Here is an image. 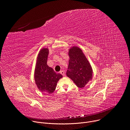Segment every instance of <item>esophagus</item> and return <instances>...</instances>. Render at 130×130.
Wrapping results in <instances>:
<instances>
[{"label":"esophagus","instance_id":"obj_1","mask_svg":"<svg viewBox=\"0 0 130 130\" xmlns=\"http://www.w3.org/2000/svg\"><path fill=\"white\" fill-rule=\"evenodd\" d=\"M60 73L63 76H65V72H64V71H60Z\"/></svg>","mask_w":130,"mask_h":130}]
</instances>
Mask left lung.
I'll return each mask as SVG.
<instances>
[{
    "label": "left lung",
    "mask_w": 130,
    "mask_h": 130,
    "mask_svg": "<svg viewBox=\"0 0 130 130\" xmlns=\"http://www.w3.org/2000/svg\"><path fill=\"white\" fill-rule=\"evenodd\" d=\"M68 54L70 59L66 75L77 87L83 88L92 79V66L79 47L76 46L72 47Z\"/></svg>",
    "instance_id": "8db88e82"
}]
</instances>
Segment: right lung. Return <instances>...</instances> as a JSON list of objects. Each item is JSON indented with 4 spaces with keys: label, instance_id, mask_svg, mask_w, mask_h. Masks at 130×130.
<instances>
[{
    "label": "right lung",
    "instance_id": "right-lung-1",
    "mask_svg": "<svg viewBox=\"0 0 130 130\" xmlns=\"http://www.w3.org/2000/svg\"><path fill=\"white\" fill-rule=\"evenodd\" d=\"M48 53V48L44 47L39 51L34 71V79L40 92L51 94L55 90L58 81L63 76L55 72L52 67L47 65Z\"/></svg>",
    "mask_w": 130,
    "mask_h": 130
}]
</instances>
